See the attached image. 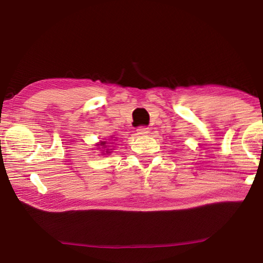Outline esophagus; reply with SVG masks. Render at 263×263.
<instances>
[{
	"mask_svg": "<svg viewBox=\"0 0 263 263\" xmlns=\"http://www.w3.org/2000/svg\"><path fill=\"white\" fill-rule=\"evenodd\" d=\"M149 131H148V127H146V126H139L137 128V133L138 135H141V136H145V135H147Z\"/></svg>",
	"mask_w": 263,
	"mask_h": 263,
	"instance_id": "obj_1",
	"label": "esophagus"
}]
</instances>
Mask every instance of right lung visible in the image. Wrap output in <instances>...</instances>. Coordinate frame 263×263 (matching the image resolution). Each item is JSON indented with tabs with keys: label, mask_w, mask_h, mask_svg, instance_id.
Masks as SVG:
<instances>
[{
	"label": "right lung",
	"mask_w": 263,
	"mask_h": 263,
	"mask_svg": "<svg viewBox=\"0 0 263 263\" xmlns=\"http://www.w3.org/2000/svg\"><path fill=\"white\" fill-rule=\"evenodd\" d=\"M101 145H102V146H104V145H105V142H101Z\"/></svg>",
	"instance_id": "right-lung-1"
}]
</instances>
